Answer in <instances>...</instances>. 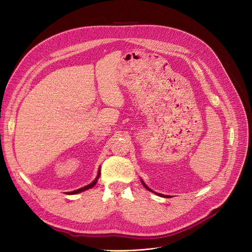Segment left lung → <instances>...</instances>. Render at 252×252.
Wrapping results in <instances>:
<instances>
[{
	"mask_svg": "<svg viewBox=\"0 0 252 252\" xmlns=\"http://www.w3.org/2000/svg\"><path fill=\"white\" fill-rule=\"evenodd\" d=\"M141 183H142V185H143V187H145L148 190H150V191H153L151 189H149L145 184H143V182L141 181ZM153 192H155V191H153ZM155 193H157V192H155ZM157 194H158V195H160V196H162V197H170V196H168V195H163V194H160V193H157Z\"/></svg>",
	"mask_w": 252,
	"mask_h": 252,
	"instance_id": "obj_1",
	"label": "left lung"
}]
</instances>
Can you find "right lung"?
Returning <instances> with one entry per match:
<instances>
[{
	"label": "right lung",
	"mask_w": 252,
	"mask_h": 252,
	"mask_svg": "<svg viewBox=\"0 0 252 252\" xmlns=\"http://www.w3.org/2000/svg\"><path fill=\"white\" fill-rule=\"evenodd\" d=\"M99 175H100V171L98 170V173H97V176H96V178L94 179V181L92 184H90L89 186H87V187H84V188H82V189H77V190H74V191H70V192H67V193H68V194H76V193L82 192V191H84V190H87V189H92V188H93V187H94V185L96 184V182H97V179H98Z\"/></svg>",
	"instance_id": "obj_1"
}]
</instances>
